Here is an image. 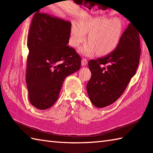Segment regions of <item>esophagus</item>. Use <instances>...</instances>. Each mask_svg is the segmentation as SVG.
<instances>
[{
	"label": "esophagus",
	"instance_id": "34e87169",
	"mask_svg": "<svg viewBox=\"0 0 153 153\" xmlns=\"http://www.w3.org/2000/svg\"><path fill=\"white\" fill-rule=\"evenodd\" d=\"M81 64H82V66H86L87 64V60L86 58H82V60H81Z\"/></svg>",
	"mask_w": 153,
	"mask_h": 153
}]
</instances>
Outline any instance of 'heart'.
I'll return each instance as SVG.
<instances>
[{
    "label": "heart",
    "mask_w": 153,
    "mask_h": 153,
    "mask_svg": "<svg viewBox=\"0 0 153 153\" xmlns=\"http://www.w3.org/2000/svg\"><path fill=\"white\" fill-rule=\"evenodd\" d=\"M124 26L118 18L107 19L97 17L73 22L71 29L70 44L78 48L86 40L89 42L80 49L83 55H90L95 51L98 55H105L116 49L121 39Z\"/></svg>",
    "instance_id": "1"
}]
</instances>
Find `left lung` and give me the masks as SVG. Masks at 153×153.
Here are the masks:
<instances>
[{"instance_id": "1", "label": "left lung", "mask_w": 153, "mask_h": 153, "mask_svg": "<svg viewBox=\"0 0 153 153\" xmlns=\"http://www.w3.org/2000/svg\"><path fill=\"white\" fill-rule=\"evenodd\" d=\"M139 33L130 23L116 49L105 56L89 60L91 77L87 91L91 101L97 108L114 103L134 76L140 56Z\"/></svg>"}]
</instances>
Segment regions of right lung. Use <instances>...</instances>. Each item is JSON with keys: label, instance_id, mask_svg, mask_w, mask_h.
I'll return each mask as SVG.
<instances>
[{"label": "right lung", "instance_id": "add662e5", "mask_svg": "<svg viewBox=\"0 0 153 153\" xmlns=\"http://www.w3.org/2000/svg\"><path fill=\"white\" fill-rule=\"evenodd\" d=\"M71 23L46 13H35L28 33L26 82L29 100L39 109L52 107L66 76L79 71L81 58L68 45Z\"/></svg>", "mask_w": 153, "mask_h": 153}]
</instances>
